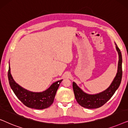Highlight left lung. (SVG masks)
I'll use <instances>...</instances> for the list:
<instances>
[{"instance_id":"8db88e82","label":"left lung","mask_w":128,"mask_h":128,"mask_svg":"<svg viewBox=\"0 0 128 128\" xmlns=\"http://www.w3.org/2000/svg\"><path fill=\"white\" fill-rule=\"evenodd\" d=\"M115 45H116V48L119 55L118 72L112 83L106 90L99 94H95V95H90V94H87L84 92L74 82L73 83V89L75 98L78 104L83 107L88 108V109H94V108L101 107L111 98L120 86L122 76V59L121 52L120 48H118L116 44Z\"/></svg>"}]
</instances>
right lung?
Instances as JSON below:
<instances>
[{"instance_id":"1","label":"right lung","mask_w":128,"mask_h":128,"mask_svg":"<svg viewBox=\"0 0 128 128\" xmlns=\"http://www.w3.org/2000/svg\"><path fill=\"white\" fill-rule=\"evenodd\" d=\"M8 78L10 87L19 100L28 108L42 110L48 108L54 102L56 91L62 80L52 84L46 90L41 92H34L26 90L17 84L12 78L9 66Z\"/></svg>"}]
</instances>
